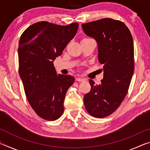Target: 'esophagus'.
I'll return each instance as SVG.
<instances>
[{"label":"esophagus","mask_w":150,"mask_h":150,"mask_svg":"<svg viewBox=\"0 0 150 150\" xmlns=\"http://www.w3.org/2000/svg\"><path fill=\"white\" fill-rule=\"evenodd\" d=\"M76 81H79V82H82V81H85V79H83V78L77 77V78H76Z\"/></svg>","instance_id":"obj_1"}]
</instances>
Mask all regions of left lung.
Segmentation results:
<instances>
[{"label": "left lung", "instance_id": "obj_1", "mask_svg": "<svg viewBox=\"0 0 150 150\" xmlns=\"http://www.w3.org/2000/svg\"><path fill=\"white\" fill-rule=\"evenodd\" d=\"M83 31L98 44V58L103 64L100 85L89 80L91 90L84 96L88 113L105 118L116 110L128 93L134 71L133 38L124 22L103 18L82 24Z\"/></svg>", "mask_w": 150, "mask_h": 150}]
</instances>
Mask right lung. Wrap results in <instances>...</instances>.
Returning a JSON list of instances; mask_svg holds the SVG:
<instances>
[{"label": "right lung", "instance_id": "right-lung-1", "mask_svg": "<svg viewBox=\"0 0 150 150\" xmlns=\"http://www.w3.org/2000/svg\"><path fill=\"white\" fill-rule=\"evenodd\" d=\"M79 24L67 26L42 21L33 24L19 40V75L26 98L38 116L55 120L63 113L66 93L75 81L69 75H57L54 61L77 32Z\"/></svg>", "mask_w": 150, "mask_h": 150}]
</instances>
